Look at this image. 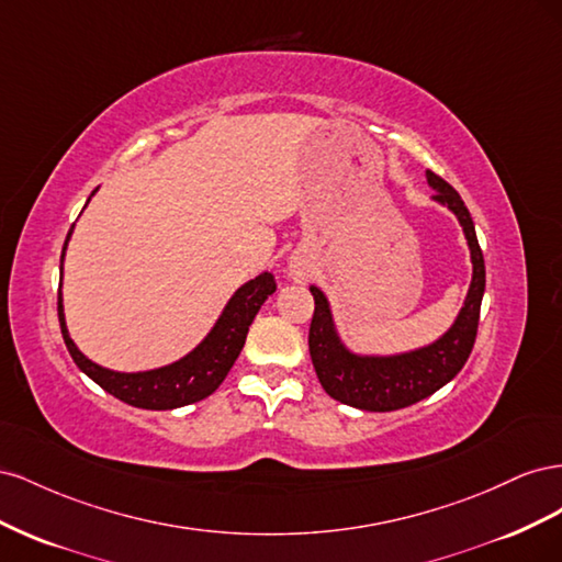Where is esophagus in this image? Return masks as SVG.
Returning a JSON list of instances; mask_svg holds the SVG:
<instances>
[{
	"mask_svg": "<svg viewBox=\"0 0 562 562\" xmlns=\"http://www.w3.org/2000/svg\"><path fill=\"white\" fill-rule=\"evenodd\" d=\"M310 271H312L310 260L304 258L302 252H293L291 260H288V274H291L295 281H304L310 277Z\"/></svg>",
	"mask_w": 562,
	"mask_h": 562,
	"instance_id": "obj_1",
	"label": "esophagus"
}]
</instances>
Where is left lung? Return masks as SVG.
I'll list each match as a JSON object with an SVG mask.
<instances>
[{"instance_id": "obj_1", "label": "left lung", "mask_w": 562, "mask_h": 562, "mask_svg": "<svg viewBox=\"0 0 562 562\" xmlns=\"http://www.w3.org/2000/svg\"><path fill=\"white\" fill-rule=\"evenodd\" d=\"M436 192L431 199L446 206L464 232L471 252V283L452 326L434 342L401 353H361L339 337L330 302L318 285L314 295V318L310 328V353L326 394L339 403L370 413H389L413 405L446 386L464 368L479 330L481 302L485 293V262L475 239V227L462 196L443 178L427 171Z\"/></svg>"}]
</instances>
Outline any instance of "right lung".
Here are the masks:
<instances>
[{
  "label": "right lung",
  "instance_id": "add662e5",
  "mask_svg": "<svg viewBox=\"0 0 562 562\" xmlns=\"http://www.w3.org/2000/svg\"><path fill=\"white\" fill-rule=\"evenodd\" d=\"M95 192L98 187L91 192V196ZM72 229L67 232V239L60 255L58 321H60L65 347L70 351L77 368L83 372V375H89L98 386H103L114 398L124 401L133 407H143V411H173V407L190 405L211 396L213 391L225 382L234 361L239 359L255 314L260 312L265 300L277 291V281L271 277V271H262L260 277H255L236 288L234 295L227 300L225 310L220 312L217 321L213 323L209 335L203 337L190 353H184L182 359L161 368L138 370V372L110 370L105 366H98L95 361L89 359V356H83L79 351L65 323L63 260H65V250H67V241H70L72 236Z\"/></svg>",
  "mask_w": 562,
  "mask_h": 562
}]
</instances>
